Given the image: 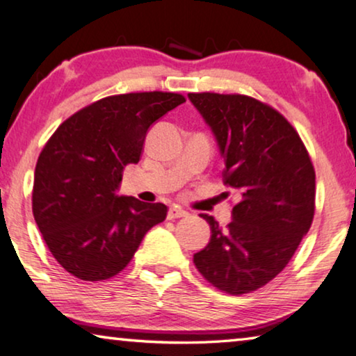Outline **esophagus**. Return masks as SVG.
Masks as SVG:
<instances>
[{"label":"esophagus","instance_id":"esophagus-1","mask_svg":"<svg viewBox=\"0 0 356 356\" xmlns=\"http://www.w3.org/2000/svg\"><path fill=\"white\" fill-rule=\"evenodd\" d=\"M187 216H188V212L184 211V209L179 207V206L169 207V211H168V218H169V220L180 218V217H187Z\"/></svg>","mask_w":356,"mask_h":356}]
</instances>
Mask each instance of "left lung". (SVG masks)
<instances>
[{
    "instance_id": "8db88e82",
    "label": "left lung",
    "mask_w": 356,
    "mask_h": 356,
    "mask_svg": "<svg viewBox=\"0 0 356 356\" xmlns=\"http://www.w3.org/2000/svg\"><path fill=\"white\" fill-rule=\"evenodd\" d=\"M188 99L216 136L225 184L241 195L227 228L201 213L211 239L193 263L218 290L255 291L289 264L312 225V161L296 129L261 101L218 93H188Z\"/></svg>"
}]
</instances>
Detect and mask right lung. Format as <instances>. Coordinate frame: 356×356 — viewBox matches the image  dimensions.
I'll return each mask as SVG.
<instances>
[{"mask_svg": "<svg viewBox=\"0 0 356 356\" xmlns=\"http://www.w3.org/2000/svg\"><path fill=\"white\" fill-rule=\"evenodd\" d=\"M185 103L179 93L107 97L56 128L38 158L33 216L54 258L77 279L117 275L147 231L166 218L161 202L118 196L123 169L139 161L149 128Z\"/></svg>", "mask_w": 356, "mask_h": 356, "instance_id": "right-lung-1", "label": "right lung"}]
</instances>
